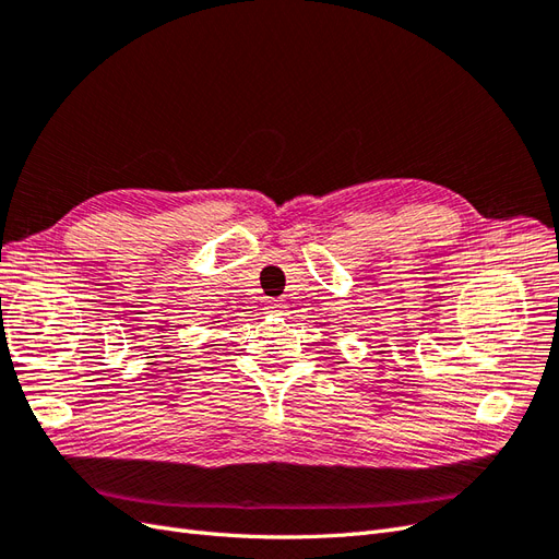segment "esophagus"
Wrapping results in <instances>:
<instances>
[{
  "mask_svg": "<svg viewBox=\"0 0 559 559\" xmlns=\"http://www.w3.org/2000/svg\"><path fill=\"white\" fill-rule=\"evenodd\" d=\"M265 310H267V312H273V314H286V306H284L282 300H267Z\"/></svg>",
  "mask_w": 559,
  "mask_h": 559,
  "instance_id": "obj_1",
  "label": "esophagus"
}]
</instances>
